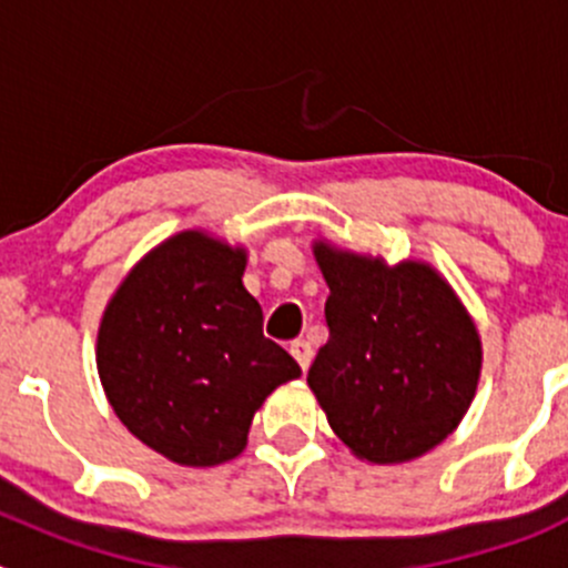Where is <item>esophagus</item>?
Returning a JSON list of instances; mask_svg holds the SVG:
<instances>
[{
  "mask_svg": "<svg viewBox=\"0 0 568 568\" xmlns=\"http://www.w3.org/2000/svg\"><path fill=\"white\" fill-rule=\"evenodd\" d=\"M291 354H294V359H296V363H300V368H302V371L311 368V359H313V348H311V343L302 341V337H300V341L291 343Z\"/></svg>",
  "mask_w": 568,
  "mask_h": 568,
  "instance_id": "obj_1",
  "label": "esophagus"
}]
</instances>
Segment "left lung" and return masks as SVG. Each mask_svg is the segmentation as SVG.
Returning a JSON list of instances; mask_svg holds the SVG:
<instances>
[{"instance_id": "1", "label": "left lung", "mask_w": 568, "mask_h": 568, "mask_svg": "<svg viewBox=\"0 0 568 568\" xmlns=\"http://www.w3.org/2000/svg\"><path fill=\"white\" fill-rule=\"evenodd\" d=\"M329 341L307 385L332 432L374 464L409 462L462 423L480 374L475 324L426 263L385 266L318 242Z\"/></svg>"}]
</instances>
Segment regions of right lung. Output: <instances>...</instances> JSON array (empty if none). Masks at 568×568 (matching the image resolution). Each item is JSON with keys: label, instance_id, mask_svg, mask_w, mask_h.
<instances>
[{"label": "right lung", "instance_id": "right-lung-1", "mask_svg": "<svg viewBox=\"0 0 568 568\" xmlns=\"http://www.w3.org/2000/svg\"><path fill=\"white\" fill-rule=\"evenodd\" d=\"M244 263L242 247L178 233L131 268L101 321L99 376L109 404L170 462L211 467L239 456L257 406L302 374L263 335Z\"/></svg>", "mask_w": 568, "mask_h": 568}]
</instances>
